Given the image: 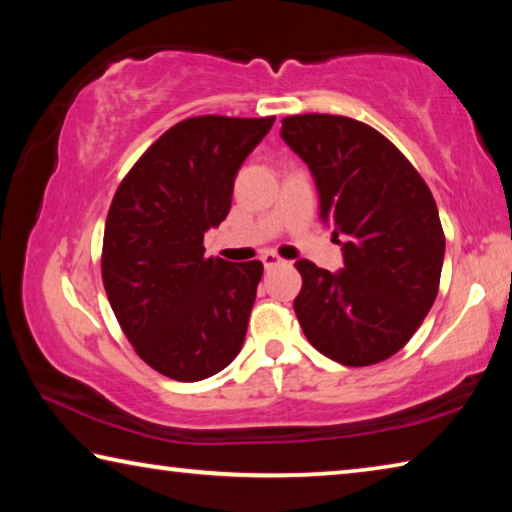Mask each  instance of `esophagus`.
<instances>
[{
	"label": "esophagus",
	"mask_w": 512,
	"mask_h": 512,
	"mask_svg": "<svg viewBox=\"0 0 512 512\" xmlns=\"http://www.w3.org/2000/svg\"><path fill=\"white\" fill-rule=\"evenodd\" d=\"M284 259L280 257V255H275V253H264L262 255V264L266 266V268H273V266H277V264H282Z\"/></svg>",
	"instance_id": "esophagus-1"
}]
</instances>
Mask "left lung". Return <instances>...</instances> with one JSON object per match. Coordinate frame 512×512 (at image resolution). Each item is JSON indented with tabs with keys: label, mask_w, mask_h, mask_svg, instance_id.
<instances>
[{
	"label": "left lung",
	"mask_w": 512,
	"mask_h": 512,
	"mask_svg": "<svg viewBox=\"0 0 512 512\" xmlns=\"http://www.w3.org/2000/svg\"><path fill=\"white\" fill-rule=\"evenodd\" d=\"M282 140L316 180L320 219L343 237V268H296L293 309L314 348L343 366H372L409 343L438 296L445 232L431 189L375 128L341 115L282 119Z\"/></svg>",
	"instance_id": "8db88e82"
}]
</instances>
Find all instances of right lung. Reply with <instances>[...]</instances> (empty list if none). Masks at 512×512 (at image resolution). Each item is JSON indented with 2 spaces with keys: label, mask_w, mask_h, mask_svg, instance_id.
I'll return each instance as SVG.
<instances>
[{
  "label": "right lung",
  "mask_w": 512,
  "mask_h": 512,
  "mask_svg": "<svg viewBox=\"0 0 512 512\" xmlns=\"http://www.w3.org/2000/svg\"><path fill=\"white\" fill-rule=\"evenodd\" d=\"M273 121H178L144 151L112 198L103 287L126 339L164 377L207 379L244 345L264 266L205 257L203 235L228 216L237 171Z\"/></svg>",
  "instance_id": "obj_1"
}]
</instances>
